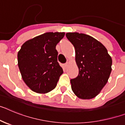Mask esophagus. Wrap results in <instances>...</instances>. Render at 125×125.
<instances>
[{
  "mask_svg": "<svg viewBox=\"0 0 125 125\" xmlns=\"http://www.w3.org/2000/svg\"><path fill=\"white\" fill-rule=\"evenodd\" d=\"M68 64H69V62H66V63H65L64 64V68H67V67H68Z\"/></svg>",
  "mask_w": 125,
  "mask_h": 125,
  "instance_id": "esophagus-1",
  "label": "esophagus"
}]
</instances>
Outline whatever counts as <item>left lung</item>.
I'll use <instances>...</instances> for the list:
<instances>
[{
	"label": "left lung",
	"mask_w": 125,
	"mask_h": 125,
	"mask_svg": "<svg viewBox=\"0 0 125 125\" xmlns=\"http://www.w3.org/2000/svg\"><path fill=\"white\" fill-rule=\"evenodd\" d=\"M66 37L75 48L79 74L71 79V89L81 99L96 96L108 82L111 72L112 59L100 42L91 36L68 32Z\"/></svg>",
	"instance_id": "obj_1"
}]
</instances>
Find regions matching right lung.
<instances>
[{
    "mask_svg": "<svg viewBox=\"0 0 125 125\" xmlns=\"http://www.w3.org/2000/svg\"><path fill=\"white\" fill-rule=\"evenodd\" d=\"M64 32H46L23 44L17 54L22 78L32 91L47 93L56 88L63 70L57 62V44Z\"/></svg>",
    "mask_w": 125,
    "mask_h": 125,
    "instance_id": "add662e5",
    "label": "right lung"
}]
</instances>
